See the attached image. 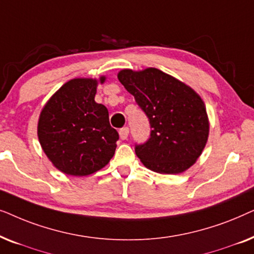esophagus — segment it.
<instances>
[{
  "label": "esophagus",
  "instance_id": "esophagus-1",
  "mask_svg": "<svg viewBox=\"0 0 254 254\" xmlns=\"http://www.w3.org/2000/svg\"><path fill=\"white\" fill-rule=\"evenodd\" d=\"M128 134H129V129H128V127H124L119 130V135H120L121 140H126V138L128 137Z\"/></svg>",
  "mask_w": 254,
  "mask_h": 254
}]
</instances>
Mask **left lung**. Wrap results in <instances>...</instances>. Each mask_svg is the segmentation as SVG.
Returning a JSON list of instances; mask_svg holds the SVG:
<instances>
[{
    "label": "left lung",
    "mask_w": 254,
    "mask_h": 254,
    "mask_svg": "<svg viewBox=\"0 0 254 254\" xmlns=\"http://www.w3.org/2000/svg\"><path fill=\"white\" fill-rule=\"evenodd\" d=\"M150 124V136L135 144L145 168L176 175L192 166L206 145L209 124L200 96L172 76L156 68L129 69L118 75Z\"/></svg>",
    "instance_id": "obj_1"
}]
</instances>
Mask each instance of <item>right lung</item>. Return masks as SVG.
<instances>
[{
	"label": "right lung",
	"instance_id": "obj_1",
	"mask_svg": "<svg viewBox=\"0 0 254 254\" xmlns=\"http://www.w3.org/2000/svg\"><path fill=\"white\" fill-rule=\"evenodd\" d=\"M105 78H100V83ZM97 81L75 78L62 85L41 111L38 136L52 163L65 175L88 176L113 157L119 134L109 111L95 102Z\"/></svg>",
	"mask_w": 254,
	"mask_h": 254
}]
</instances>
